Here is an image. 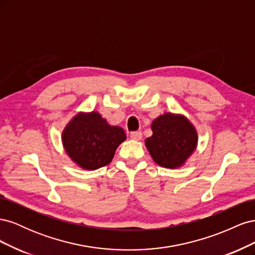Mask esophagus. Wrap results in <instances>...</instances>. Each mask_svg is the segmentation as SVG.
I'll return each mask as SVG.
<instances>
[{
  "mask_svg": "<svg viewBox=\"0 0 255 255\" xmlns=\"http://www.w3.org/2000/svg\"><path fill=\"white\" fill-rule=\"evenodd\" d=\"M141 137H142L141 132H132V133H129V138H132V139H134V140H140Z\"/></svg>",
  "mask_w": 255,
  "mask_h": 255,
  "instance_id": "obj_1",
  "label": "esophagus"
}]
</instances>
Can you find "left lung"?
<instances>
[{"label":"left lung","mask_w":255,"mask_h":255,"mask_svg":"<svg viewBox=\"0 0 255 255\" xmlns=\"http://www.w3.org/2000/svg\"><path fill=\"white\" fill-rule=\"evenodd\" d=\"M152 136L144 143L153 160L164 168H179L197 148L195 127L183 115L165 113L154 119Z\"/></svg>","instance_id":"1"}]
</instances>
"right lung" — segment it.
Instances as JSON below:
<instances>
[{
	"mask_svg": "<svg viewBox=\"0 0 255 255\" xmlns=\"http://www.w3.org/2000/svg\"><path fill=\"white\" fill-rule=\"evenodd\" d=\"M126 139L123 128L110 126L98 112L75 115L61 135L69 157L86 170L109 165L116 149Z\"/></svg>",
	"mask_w": 255,
	"mask_h": 255,
	"instance_id": "right-lung-1",
	"label": "right lung"
}]
</instances>
